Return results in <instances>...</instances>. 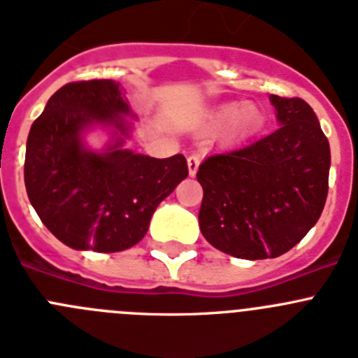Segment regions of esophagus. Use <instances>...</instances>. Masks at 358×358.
Masks as SVG:
<instances>
[{
    "label": "esophagus",
    "mask_w": 358,
    "mask_h": 358,
    "mask_svg": "<svg viewBox=\"0 0 358 358\" xmlns=\"http://www.w3.org/2000/svg\"><path fill=\"white\" fill-rule=\"evenodd\" d=\"M199 164H201V157H199L197 154H194V156L188 157V173H189V176L194 177L195 173H197Z\"/></svg>",
    "instance_id": "obj_1"
}]
</instances>
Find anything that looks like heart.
Wrapping results in <instances>:
<instances>
[{"label":"heart","instance_id":"b5f03b06","mask_svg":"<svg viewBox=\"0 0 358 358\" xmlns=\"http://www.w3.org/2000/svg\"><path fill=\"white\" fill-rule=\"evenodd\" d=\"M229 134L233 138H248L255 134L262 125V110L255 103H243L240 106H227L217 116L218 123L229 122Z\"/></svg>","mask_w":358,"mask_h":358}]
</instances>
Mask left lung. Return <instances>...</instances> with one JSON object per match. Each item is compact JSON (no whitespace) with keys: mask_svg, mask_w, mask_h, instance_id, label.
I'll return each instance as SVG.
<instances>
[{"mask_svg":"<svg viewBox=\"0 0 358 358\" xmlns=\"http://www.w3.org/2000/svg\"><path fill=\"white\" fill-rule=\"evenodd\" d=\"M280 127L199 166L204 189L199 226L218 251L276 258L301 242L319 220L328 195L330 143L301 98L271 94Z\"/></svg>","mask_w":358,"mask_h":358,"instance_id":"1","label":"left lung"}]
</instances>
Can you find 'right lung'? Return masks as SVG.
<instances>
[{
	"mask_svg": "<svg viewBox=\"0 0 358 358\" xmlns=\"http://www.w3.org/2000/svg\"><path fill=\"white\" fill-rule=\"evenodd\" d=\"M132 115L115 80L71 82L57 91L34 122L24 156V186L43 224L77 251L118 252L148 231L150 218L188 177L185 156L156 159L125 148ZM106 128L102 151L85 134Z\"/></svg>",
	"mask_w": 358,
	"mask_h": 358,
	"instance_id": "1",
	"label": "right lung"
}]
</instances>
